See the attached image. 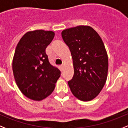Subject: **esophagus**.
I'll return each mask as SVG.
<instances>
[{"label": "esophagus", "mask_w": 128, "mask_h": 128, "mask_svg": "<svg viewBox=\"0 0 128 128\" xmlns=\"http://www.w3.org/2000/svg\"><path fill=\"white\" fill-rule=\"evenodd\" d=\"M59 69H60V70L61 72H62V71H63V69H64V68H63V66H60Z\"/></svg>", "instance_id": "esophagus-1"}]
</instances>
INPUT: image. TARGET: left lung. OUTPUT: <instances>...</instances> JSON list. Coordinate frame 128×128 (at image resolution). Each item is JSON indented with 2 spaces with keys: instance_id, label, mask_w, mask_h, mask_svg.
I'll list each match as a JSON object with an SVG mask.
<instances>
[{
  "instance_id": "1",
  "label": "left lung",
  "mask_w": 128,
  "mask_h": 128,
  "mask_svg": "<svg viewBox=\"0 0 128 128\" xmlns=\"http://www.w3.org/2000/svg\"><path fill=\"white\" fill-rule=\"evenodd\" d=\"M70 50L74 75L68 81L73 95L82 101L94 99L105 85L108 57L102 40L89 26H78L62 32Z\"/></svg>"
}]
</instances>
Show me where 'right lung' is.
<instances>
[{"mask_svg": "<svg viewBox=\"0 0 128 128\" xmlns=\"http://www.w3.org/2000/svg\"><path fill=\"white\" fill-rule=\"evenodd\" d=\"M55 36L52 31H31L17 44L13 56L15 82L26 97L40 101L52 94L60 72L48 60L46 49Z\"/></svg>", "mask_w": 128, "mask_h": 128, "instance_id": "right-lung-1", "label": "right lung"}]
</instances>
